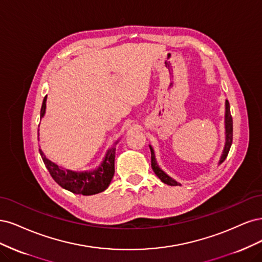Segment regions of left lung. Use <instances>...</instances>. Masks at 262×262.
Listing matches in <instances>:
<instances>
[{"mask_svg":"<svg viewBox=\"0 0 262 262\" xmlns=\"http://www.w3.org/2000/svg\"><path fill=\"white\" fill-rule=\"evenodd\" d=\"M232 141H233V120H232V115H231V111H230V103H229V101L226 100V102H225V146H224V150H223V154L221 156L220 161H219V164H221L226 159L227 155H229L230 148L232 146ZM149 147H150V151H151V167H152V170L156 173V175L164 184L171 185V186H177V185H181L180 183H177L175 180H173L172 177L168 176L165 172H163L161 168L159 167V165L156 161L155 151H154L152 147L151 146H149Z\"/></svg>","mask_w":262,"mask_h":262,"instance_id":"obj_1","label":"left lung"}]
</instances>
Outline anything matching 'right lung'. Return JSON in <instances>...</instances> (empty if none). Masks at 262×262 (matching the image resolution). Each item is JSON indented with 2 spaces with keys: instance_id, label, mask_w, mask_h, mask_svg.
Masks as SVG:
<instances>
[{
  "instance_id": "add662e5",
  "label": "right lung",
  "mask_w": 262,
  "mask_h": 262,
  "mask_svg": "<svg viewBox=\"0 0 262 262\" xmlns=\"http://www.w3.org/2000/svg\"><path fill=\"white\" fill-rule=\"evenodd\" d=\"M46 102L47 96L43 99V102H42L40 112L41 117L46 113ZM39 151L49 173L52 176V179L60 185L61 187L74 193H78V195L83 196L96 195V193L105 190L113 179L115 148H111L107 151L103 162L101 163V165L97 170L92 172L81 173L73 172L71 170H64V168L60 167L52 161H50L49 159H47V157L42 152L41 149H39Z\"/></svg>"
}]
</instances>
